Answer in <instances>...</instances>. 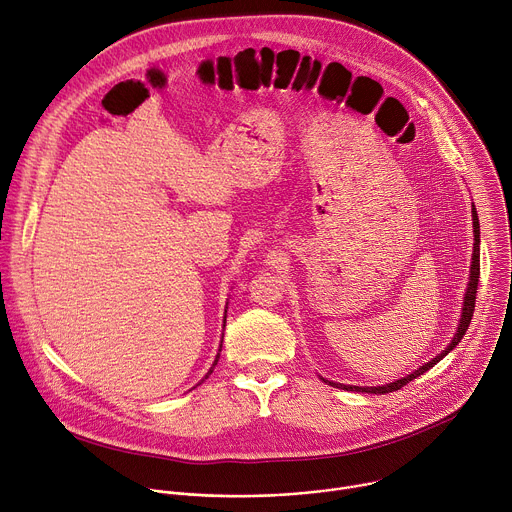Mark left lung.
<instances>
[{
	"instance_id": "8db88e82",
	"label": "left lung",
	"mask_w": 512,
	"mask_h": 512,
	"mask_svg": "<svg viewBox=\"0 0 512 512\" xmlns=\"http://www.w3.org/2000/svg\"><path fill=\"white\" fill-rule=\"evenodd\" d=\"M472 221H474V253H472V267H470V283H468V289H466V298H464V308H462V318H460V326H458V332L454 336V340L450 342V346L442 352L437 354L433 360H429L427 364H423L421 369H417L415 373L407 375L405 379H399L395 383H389V385H383V387H352V385H340V383H330L332 387L336 389H346V391H356V393H375V395H385V393H393V391H399L401 387H405L409 381L417 379L419 375H423L425 371H429L435 362H440L450 350H454L458 346V342L464 338L470 322H472V316H474V308H476V289H478V277H480V225H478V214H476V208L472 204Z\"/></svg>"
}]
</instances>
